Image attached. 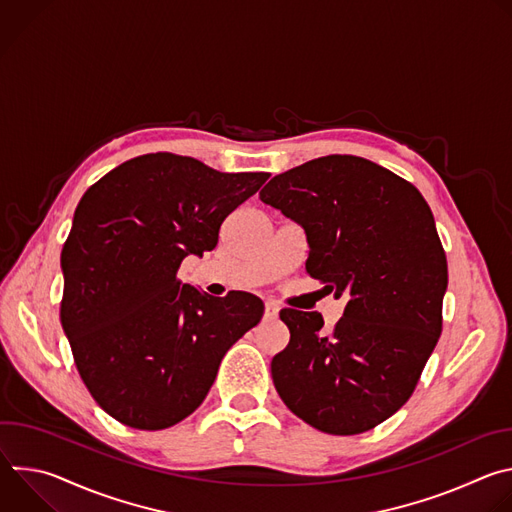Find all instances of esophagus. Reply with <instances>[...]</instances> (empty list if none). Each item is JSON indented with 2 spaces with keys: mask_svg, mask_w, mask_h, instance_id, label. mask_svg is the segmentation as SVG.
<instances>
[{
  "mask_svg": "<svg viewBox=\"0 0 512 512\" xmlns=\"http://www.w3.org/2000/svg\"><path fill=\"white\" fill-rule=\"evenodd\" d=\"M277 314H279V308H277L273 302H267V304H265V318H267V320H275Z\"/></svg>",
  "mask_w": 512,
  "mask_h": 512,
  "instance_id": "obj_1",
  "label": "esophagus"
}]
</instances>
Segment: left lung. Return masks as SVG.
Wrapping results in <instances>:
<instances>
[{
	"mask_svg": "<svg viewBox=\"0 0 512 512\" xmlns=\"http://www.w3.org/2000/svg\"><path fill=\"white\" fill-rule=\"evenodd\" d=\"M259 198L304 227L306 271L346 298L332 330L318 312H279L289 344L273 385L324 433L369 431L407 403L442 334L448 261L431 208L391 170L340 154L271 178Z\"/></svg>",
	"mask_w": 512,
	"mask_h": 512,
	"instance_id": "8db88e82",
	"label": "left lung"
}]
</instances>
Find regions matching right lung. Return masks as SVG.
Returning <instances> with one entry per match:
<instances>
[{"label": "right lung", "mask_w": 512, "mask_h": 512, "mask_svg": "<svg viewBox=\"0 0 512 512\" xmlns=\"http://www.w3.org/2000/svg\"><path fill=\"white\" fill-rule=\"evenodd\" d=\"M267 178L158 152L123 162L81 198L60 255V322L83 383L113 419L176 425L259 324L257 296L212 298L176 273L186 255L216 247L225 218Z\"/></svg>", "instance_id": "1"}]
</instances>
